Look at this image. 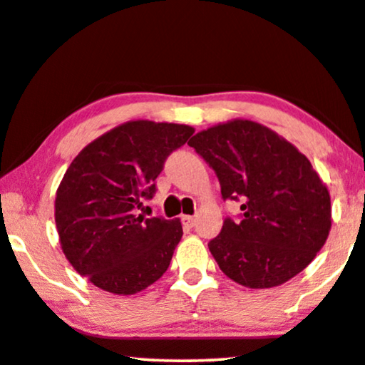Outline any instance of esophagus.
<instances>
[{
    "mask_svg": "<svg viewBox=\"0 0 365 365\" xmlns=\"http://www.w3.org/2000/svg\"><path fill=\"white\" fill-rule=\"evenodd\" d=\"M182 223L187 228H192L193 225H195V218H193L192 215H182Z\"/></svg>",
    "mask_w": 365,
    "mask_h": 365,
    "instance_id": "esophagus-1",
    "label": "esophagus"
}]
</instances>
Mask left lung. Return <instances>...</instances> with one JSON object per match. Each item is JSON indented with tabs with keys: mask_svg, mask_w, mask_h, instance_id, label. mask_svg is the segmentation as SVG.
<instances>
[{
	"mask_svg": "<svg viewBox=\"0 0 365 365\" xmlns=\"http://www.w3.org/2000/svg\"><path fill=\"white\" fill-rule=\"evenodd\" d=\"M190 147L217 173L223 200L242 202L208 242L228 279L270 289L302 272L330 230V195L309 158L267 126L232 120L198 132Z\"/></svg>",
	"mask_w": 365,
	"mask_h": 365,
	"instance_id": "left-lung-1",
	"label": "left lung"
}]
</instances>
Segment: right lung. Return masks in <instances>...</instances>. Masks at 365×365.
I'll use <instances>...</instances> for the list:
<instances>
[{"mask_svg":"<svg viewBox=\"0 0 365 365\" xmlns=\"http://www.w3.org/2000/svg\"><path fill=\"white\" fill-rule=\"evenodd\" d=\"M193 132L188 125L126 121L86 145L68 167L56 190L58 235L73 269L96 287L132 295L167 272L182 223L145 218L137 208L155 195L165 160Z\"/></svg>","mask_w":365,"mask_h":365,"instance_id":"right-lung-1","label":"right lung"}]
</instances>
